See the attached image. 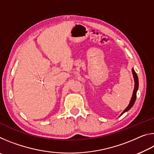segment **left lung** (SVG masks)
Returning <instances> with one entry per match:
<instances>
[{
    "label": "left lung",
    "instance_id": "left-lung-1",
    "mask_svg": "<svg viewBox=\"0 0 154 154\" xmlns=\"http://www.w3.org/2000/svg\"><path fill=\"white\" fill-rule=\"evenodd\" d=\"M132 75H133V77H134V91H133V94H132V96L131 98V100H130V102L129 103L128 106H127V107L125 109V110L122 112V115H123L125 112H126L128 111H129L130 109L132 108V106L134 105V104L135 103V100H136V98H137V92L138 90V88H139V79H138V76L136 73V72L134 71V69H132Z\"/></svg>",
    "mask_w": 154,
    "mask_h": 154
}]
</instances>
